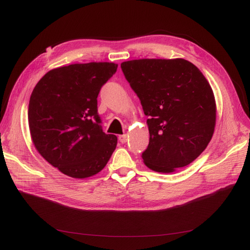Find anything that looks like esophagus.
<instances>
[{"instance_id":"1","label":"esophagus","mask_w":250,"mask_h":250,"mask_svg":"<svg viewBox=\"0 0 250 250\" xmlns=\"http://www.w3.org/2000/svg\"><path fill=\"white\" fill-rule=\"evenodd\" d=\"M119 141H120V143H122V144H125V143L126 142V140H128V135L126 134H122V135H119Z\"/></svg>"}]
</instances>
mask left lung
<instances>
[{
  "label": "left lung",
  "mask_w": 250,
  "mask_h": 250,
  "mask_svg": "<svg viewBox=\"0 0 250 250\" xmlns=\"http://www.w3.org/2000/svg\"><path fill=\"white\" fill-rule=\"evenodd\" d=\"M121 68L148 117L145 166L172 173L194 161L216 125L214 92L202 72L180 58L131 60L122 62Z\"/></svg>",
  "instance_id": "left-lung-1"
}]
</instances>
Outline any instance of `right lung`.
Instances as JSON below:
<instances>
[{"mask_svg": "<svg viewBox=\"0 0 250 250\" xmlns=\"http://www.w3.org/2000/svg\"><path fill=\"white\" fill-rule=\"evenodd\" d=\"M113 62L76 63L47 72L32 91L28 119L36 150L73 178L102 171L117 146L98 115V95L114 75Z\"/></svg>", "mask_w": 250, "mask_h": 250, "instance_id": "right-lung-1", "label": "right lung"}]
</instances>
